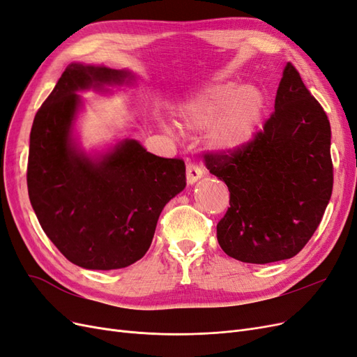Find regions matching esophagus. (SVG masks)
Instances as JSON below:
<instances>
[{"label": "esophagus", "mask_w": 357, "mask_h": 357, "mask_svg": "<svg viewBox=\"0 0 357 357\" xmlns=\"http://www.w3.org/2000/svg\"><path fill=\"white\" fill-rule=\"evenodd\" d=\"M204 176V171L199 165L193 164V162H188L186 165V178L189 185H193V183H197L201 177Z\"/></svg>", "instance_id": "esophagus-1"}]
</instances>
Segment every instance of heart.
Segmentation results:
<instances>
[{
    "label": "heart",
    "mask_w": 357,
    "mask_h": 357,
    "mask_svg": "<svg viewBox=\"0 0 357 357\" xmlns=\"http://www.w3.org/2000/svg\"><path fill=\"white\" fill-rule=\"evenodd\" d=\"M262 91L252 84L214 83L192 95L177 109L189 129L211 128V143L225 152H235L255 138L265 113Z\"/></svg>",
    "instance_id": "1"
}]
</instances>
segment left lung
Segmentation results:
<instances>
[{
	"label": "left lung",
	"instance_id": "obj_1",
	"mask_svg": "<svg viewBox=\"0 0 357 357\" xmlns=\"http://www.w3.org/2000/svg\"><path fill=\"white\" fill-rule=\"evenodd\" d=\"M274 109L245 147L204 155L207 169L229 189L218 241L226 255L247 264L298 255L332 195L329 119L290 62Z\"/></svg>",
	"mask_w": 357,
	"mask_h": 357
}]
</instances>
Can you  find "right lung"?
<instances>
[{"label":"right lung","mask_w":357,"mask_h":357,"mask_svg":"<svg viewBox=\"0 0 357 357\" xmlns=\"http://www.w3.org/2000/svg\"><path fill=\"white\" fill-rule=\"evenodd\" d=\"M134 80L129 71L70 63L38 109L29 135L28 193L43 231L70 262L119 269L142 259L167 202L186 186L183 159L159 158L135 139L91 158L73 143L80 96Z\"/></svg>","instance_id":"1"}]
</instances>
